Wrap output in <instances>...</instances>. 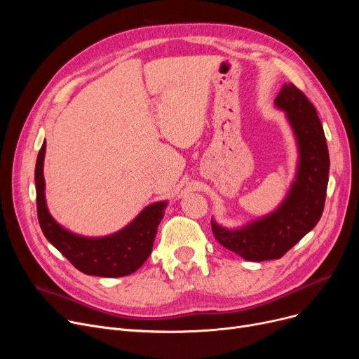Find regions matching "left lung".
<instances>
[{
    "label": "left lung",
    "instance_id": "1",
    "mask_svg": "<svg viewBox=\"0 0 359 359\" xmlns=\"http://www.w3.org/2000/svg\"><path fill=\"white\" fill-rule=\"evenodd\" d=\"M275 106L287 113L299 154L297 176L287 198L273 212L241 229H224L211 221L221 246L250 262L284 256L316 227L326 201L330 160L316 107L292 83L280 88Z\"/></svg>",
    "mask_w": 359,
    "mask_h": 359
}]
</instances>
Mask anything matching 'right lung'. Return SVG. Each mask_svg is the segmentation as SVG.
Instances as JSON below:
<instances>
[{"mask_svg":"<svg viewBox=\"0 0 359 359\" xmlns=\"http://www.w3.org/2000/svg\"><path fill=\"white\" fill-rule=\"evenodd\" d=\"M45 149L46 144L43 142L36 160L34 183L37 218L48 241L86 275L119 278L140 269L153 250L167 202L148 205L134 221L115 234L97 238L74 234L61 227L48 211L43 179Z\"/></svg>","mask_w":359,"mask_h":359,"instance_id":"right-lung-1","label":"right lung"}]
</instances>
